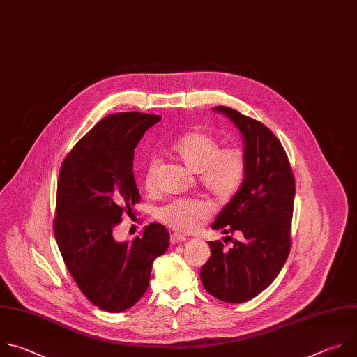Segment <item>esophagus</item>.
<instances>
[{
  "label": "esophagus",
  "instance_id": "obj_1",
  "mask_svg": "<svg viewBox=\"0 0 357 357\" xmlns=\"http://www.w3.org/2000/svg\"><path fill=\"white\" fill-rule=\"evenodd\" d=\"M187 238L184 236V235H181V234H177V232H174V234H172L170 235V242H172V245H177V243H181V242H184Z\"/></svg>",
  "mask_w": 357,
  "mask_h": 357
}]
</instances>
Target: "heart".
<instances>
[{
  "mask_svg": "<svg viewBox=\"0 0 357 357\" xmlns=\"http://www.w3.org/2000/svg\"><path fill=\"white\" fill-rule=\"evenodd\" d=\"M173 152L192 173H198L202 188L220 201L231 199L239 190L246 170L243 153L236 148L221 149L220 142L199 130L188 132L177 139ZM162 160L152 156L145 163L144 183L146 188L156 185ZM211 215V206L204 199H172L156 211L163 224L181 232H191Z\"/></svg>",
  "mask_w": 357,
  "mask_h": 357,
  "instance_id": "obj_1",
  "label": "heart"
}]
</instances>
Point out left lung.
Segmentation results:
<instances>
[{"instance_id":"left-lung-1","label":"left lung","mask_w":357,"mask_h":357,"mask_svg":"<svg viewBox=\"0 0 357 357\" xmlns=\"http://www.w3.org/2000/svg\"><path fill=\"white\" fill-rule=\"evenodd\" d=\"M213 111L242 133L246 170L242 185L211 225L227 236L209 242L211 257L199 275L211 296L239 304L266 290L289 257L296 183L286 151L267 126L228 107ZM228 240L229 250L223 246Z\"/></svg>"}]
</instances>
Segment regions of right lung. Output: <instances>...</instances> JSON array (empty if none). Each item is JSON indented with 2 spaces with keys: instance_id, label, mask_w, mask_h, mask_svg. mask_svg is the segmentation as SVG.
I'll use <instances>...</instances> for the list:
<instances>
[{
  "instance_id": "1",
  "label": "right lung",
  "mask_w": 357,
  "mask_h": 357,
  "mask_svg": "<svg viewBox=\"0 0 357 357\" xmlns=\"http://www.w3.org/2000/svg\"><path fill=\"white\" fill-rule=\"evenodd\" d=\"M162 116L121 112L101 119L64 159L57 183L54 236L67 270L100 310L122 312L149 286L152 264L167 248L162 224H149L132 242L114 229L140 195L133 155L140 137Z\"/></svg>"
}]
</instances>
